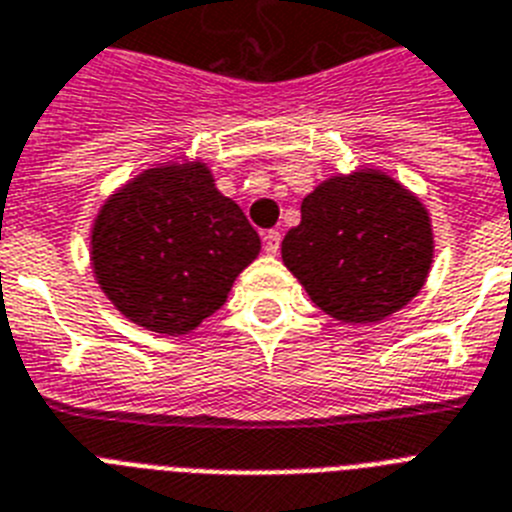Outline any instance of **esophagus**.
Masks as SVG:
<instances>
[{"label":"esophagus","mask_w":512,"mask_h":512,"mask_svg":"<svg viewBox=\"0 0 512 512\" xmlns=\"http://www.w3.org/2000/svg\"><path fill=\"white\" fill-rule=\"evenodd\" d=\"M263 242L268 255H278V249H281V231H265Z\"/></svg>","instance_id":"obj_1"}]
</instances>
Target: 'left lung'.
I'll return each mask as SVG.
<instances>
[{
	"mask_svg": "<svg viewBox=\"0 0 512 512\" xmlns=\"http://www.w3.org/2000/svg\"><path fill=\"white\" fill-rule=\"evenodd\" d=\"M284 265L336 321L378 323L421 292L434 257L421 199L381 170L315 186L281 242Z\"/></svg>",
	"mask_w": 512,
	"mask_h": 512,
	"instance_id": "1",
	"label": "left lung"
}]
</instances>
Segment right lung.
<instances>
[{
	"instance_id": "add662e5",
	"label": "right lung",
	"mask_w": 512,
	"mask_h": 512,
	"mask_svg": "<svg viewBox=\"0 0 512 512\" xmlns=\"http://www.w3.org/2000/svg\"><path fill=\"white\" fill-rule=\"evenodd\" d=\"M260 252L242 207L205 162L144 170L107 199L91 228V265L112 305L157 334H189L226 302Z\"/></svg>"
}]
</instances>
